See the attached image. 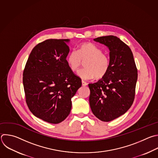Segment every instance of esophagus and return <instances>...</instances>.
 <instances>
[{
  "mask_svg": "<svg viewBox=\"0 0 158 158\" xmlns=\"http://www.w3.org/2000/svg\"><path fill=\"white\" fill-rule=\"evenodd\" d=\"M82 85L83 86H86V85H87V82H85V81H82Z\"/></svg>",
  "mask_w": 158,
  "mask_h": 158,
  "instance_id": "esophagus-1",
  "label": "esophagus"
}]
</instances>
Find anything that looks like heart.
I'll return each mask as SVG.
<instances>
[{
  "instance_id": "1",
  "label": "heart",
  "mask_w": 158,
  "mask_h": 158,
  "mask_svg": "<svg viewBox=\"0 0 158 158\" xmlns=\"http://www.w3.org/2000/svg\"><path fill=\"white\" fill-rule=\"evenodd\" d=\"M85 68L80 70L77 74L83 80H90L96 77L100 79L107 73L110 68L109 57L102 52L101 49L90 42L82 43L77 51H70L67 57L66 62L70 69L77 71L84 61Z\"/></svg>"
}]
</instances>
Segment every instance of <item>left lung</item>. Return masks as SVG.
<instances>
[{"label":"left lung","instance_id":"1","mask_svg":"<svg viewBox=\"0 0 158 158\" xmlns=\"http://www.w3.org/2000/svg\"><path fill=\"white\" fill-rule=\"evenodd\" d=\"M109 49L110 68L107 73L89 84V103L94 115L110 122L123 115L134 101L138 71L130 47L115 36L94 39Z\"/></svg>","mask_w":158,"mask_h":158}]
</instances>
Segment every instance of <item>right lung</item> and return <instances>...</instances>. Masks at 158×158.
Listing matches in <instances>:
<instances>
[{"mask_svg":"<svg viewBox=\"0 0 158 158\" xmlns=\"http://www.w3.org/2000/svg\"><path fill=\"white\" fill-rule=\"evenodd\" d=\"M69 39H49L35 46L23 73L26 102L31 112L58 124L70 114L71 98L82 85L69 68Z\"/></svg>","mask_w":158,"mask_h":158,"instance_id":"1","label":"right lung"}]
</instances>
